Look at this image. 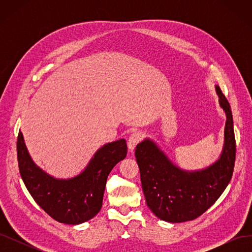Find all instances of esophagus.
Wrapping results in <instances>:
<instances>
[{"instance_id": "obj_1", "label": "esophagus", "mask_w": 252, "mask_h": 252, "mask_svg": "<svg viewBox=\"0 0 252 252\" xmlns=\"http://www.w3.org/2000/svg\"><path fill=\"white\" fill-rule=\"evenodd\" d=\"M142 138H143V134L140 131H135V132L131 133V135L129 136V139H128V149H129V151H131V152L133 151L134 147L141 142Z\"/></svg>"}]
</instances>
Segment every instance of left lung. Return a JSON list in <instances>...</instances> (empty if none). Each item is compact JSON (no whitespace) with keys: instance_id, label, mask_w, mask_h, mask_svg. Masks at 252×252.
<instances>
[{"instance_id":"left-lung-1","label":"left lung","mask_w":252,"mask_h":252,"mask_svg":"<svg viewBox=\"0 0 252 252\" xmlns=\"http://www.w3.org/2000/svg\"><path fill=\"white\" fill-rule=\"evenodd\" d=\"M220 108L225 111L224 146L215 163L197 170H184L171 162L155 141L136 145L142 188L147 206L156 217L183 223L202 216L229 184L235 161V138L230 105L216 85Z\"/></svg>"}]
</instances>
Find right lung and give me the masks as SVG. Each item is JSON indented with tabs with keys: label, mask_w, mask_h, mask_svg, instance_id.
Masks as SVG:
<instances>
[{
	"label": "right lung",
	"mask_w": 252,
	"mask_h": 252,
	"mask_svg": "<svg viewBox=\"0 0 252 252\" xmlns=\"http://www.w3.org/2000/svg\"><path fill=\"white\" fill-rule=\"evenodd\" d=\"M18 162L23 182L36 204L60 223L78 225L95 217L102 208L108 174L127 155L124 139L97 149L81 173L70 179H57L37 166L19 131Z\"/></svg>",
	"instance_id": "obj_1"
}]
</instances>
